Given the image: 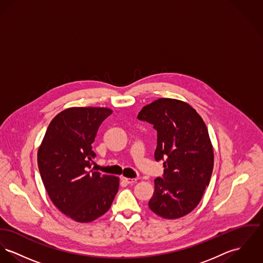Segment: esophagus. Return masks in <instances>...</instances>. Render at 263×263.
Here are the masks:
<instances>
[{
  "label": "esophagus",
  "instance_id": "1",
  "mask_svg": "<svg viewBox=\"0 0 263 263\" xmlns=\"http://www.w3.org/2000/svg\"><path fill=\"white\" fill-rule=\"evenodd\" d=\"M121 180H122L124 183L128 184V185L135 184V183H137V181H138V179H130V178H125V177H121Z\"/></svg>",
  "mask_w": 263,
  "mask_h": 263
}]
</instances>
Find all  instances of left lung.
I'll use <instances>...</instances> for the list:
<instances>
[{"label": "left lung", "mask_w": 263, "mask_h": 263, "mask_svg": "<svg viewBox=\"0 0 263 263\" xmlns=\"http://www.w3.org/2000/svg\"><path fill=\"white\" fill-rule=\"evenodd\" d=\"M138 120L157 130L155 160L164 162L162 178L155 179L149 209L166 219L187 215L209 185L214 154L205 122L186 102L160 98L143 106Z\"/></svg>", "instance_id": "1"}]
</instances>
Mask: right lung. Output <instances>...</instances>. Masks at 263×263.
<instances>
[{
  "label": "right lung",
  "instance_id": "right-lung-1",
  "mask_svg": "<svg viewBox=\"0 0 263 263\" xmlns=\"http://www.w3.org/2000/svg\"><path fill=\"white\" fill-rule=\"evenodd\" d=\"M111 110L71 107L48 126L38 151L41 179L53 204L77 222H91L110 208L119 191V178L89 170L96 158L91 144Z\"/></svg>",
  "mask_w": 263,
  "mask_h": 263
}]
</instances>
